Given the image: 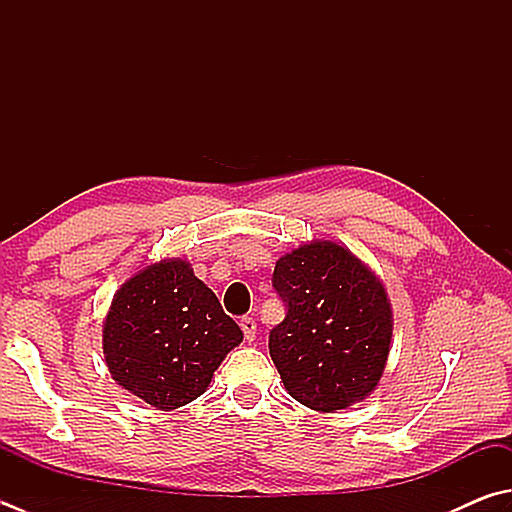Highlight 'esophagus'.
Wrapping results in <instances>:
<instances>
[{
	"instance_id": "1",
	"label": "esophagus",
	"mask_w": 512,
	"mask_h": 512,
	"mask_svg": "<svg viewBox=\"0 0 512 512\" xmlns=\"http://www.w3.org/2000/svg\"><path fill=\"white\" fill-rule=\"evenodd\" d=\"M240 327H243L245 339L252 343L256 339V321H254V318L252 316H243V318H240Z\"/></svg>"
}]
</instances>
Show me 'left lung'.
I'll return each instance as SVG.
<instances>
[{
	"label": "left lung",
	"mask_w": 512,
	"mask_h": 512,
	"mask_svg": "<svg viewBox=\"0 0 512 512\" xmlns=\"http://www.w3.org/2000/svg\"><path fill=\"white\" fill-rule=\"evenodd\" d=\"M272 285L287 307L269 332L285 390L318 412L368 397L392 341V307L372 269L347 247L314 240L278 258Z\"/></svg>",
	"instance_id": "obj_1"
}]
</instances>
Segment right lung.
<instances>
[{
  "label": "right lung",
  "mask_w": 512,
  "mask_h": 512,
  "mask_svg": "<svg viewBox=\"0 0 512 512\" xmlns=\"http://www.w3.org/2000/svg\"><path fill=\"white\" fill-rule=\"evenodd\" d=\"M243 332L182 258L147 265L115 292L102 325L113 381L158 410L198 399Z\"/></svg>",
  "instance_id": "obj_1"
}]
</instances>
